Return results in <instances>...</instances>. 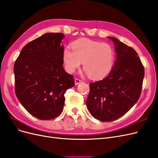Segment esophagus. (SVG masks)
Here are the masks:
<instances>
[{
    "mask_svg": "<svg viewBox=\"0 0 158 158\" xmlns=\"http://www.w3.org/2000/svg\"><path fill=\"white\" fill-rule=\"evenodd\" d=\"M82 82V81H81V80H80V79H78V78H76L75 80H74V84H75V85H78V84H80V83H81Z\"/></svg>",
    "mask_w": 158,
    "mask_h": 158,
    "instance_id": "esophagus-1",
    "label": "esophagus"
}]
</instances>
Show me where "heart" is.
<instances>
[{
  "label": "heart",
  "mask_w": 158,
  "mask_h": 158,
  "mask_svg": "<svg viewBox=\"0 0 158 158\" xmlns=\"http://www.w3.org/2000/svg\"><path fill=\"white\" fill-rule=\"evenodd\" d=\"M73 50L65 48L63 52L64 68L74 73L83 63L85 73L94 79H100L109 74L115 61V53L111 46L89 39L79 40L72 45Z\"/></svg>",
  "instance_id": "1"
}]
</instances>
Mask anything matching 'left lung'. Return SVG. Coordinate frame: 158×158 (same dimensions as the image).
<instances>
[{"label": "left lung", "instance_id": "1", "mask_svg": "<svg viewBox=\"0 0 158 158\" xmlns=\"http://www.w3.org/2000/svg\"><path fill=\"white\" fill-rule=\"evenodd\" d=\"M116 56L111 72L102 80L89 84L86 105L92 116L111 122L123 116L139 100L144 77V67L133 48L116 38Z\"/></svg>", "mask_w": 158, "mask_h": 158}]
</instances>
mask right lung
<instances>
[{
  "mask_svg": "<svg viewBox=\"0 0 158 158\" xmlns=\"http://www.w3.org/2000/svg\"><path fill=\"white\" fill-rule=\"evenodd\" d=\"M64 37L44 34L23 48L14 64L15 95L27 112L42 120L61 113L65 92L74 85L63 66Z\"/></svg>",
  "mask_w": 158,
  "mask_h": 158,
  "instance_id": "right-lung-1",
  "label": "right lung"
}]
</instances>
